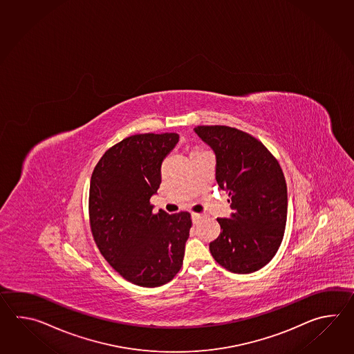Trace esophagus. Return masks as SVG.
Returning <instances> with one entry per match:
<instances>
[{
    "label": "esophagus",
    "mask_w": 354,
    "mask_h": 354,
    "mask_svg": "<svg viewBox=\"0 0 354 354\" xmlns=\"http://www.w3.org/2000/svg\"><path fill=\"white\" fill-rule=\"evenodd\" d=\"M203 218V215L201 214H197V212H192V221H194V224H197V223H200V220Z\"/></svg>",
    "instance_id": "34e87169"
}]
</instances>
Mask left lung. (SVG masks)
Here are the masks:
<instances>
[{
	"mask_svg": "<svg viewBox=\"0 0 354 354\" xmlns=\"http://www.w3.org/2000/svg\"><path fill=\"white\" fill-rule=\"evenodd\" d=\"M195 133L215 151L216 182L234 210L232 218H218L221 233L210 243L211 254L227 271H258L276 256L285 234L287 186L279 160L239 129L201 125Z\"/></svg>",
	"mask_w": 354,
	"mask_h": 354,
	"instance_id": "obj_1",
	"label": "left lung"
}]
</instances>
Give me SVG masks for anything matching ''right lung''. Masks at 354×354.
I'll list each match as a JSON object with an SVG mask.
<instances>
[{"instance_id":"right-lung-1","label":"right lung","mask_w":354,"mask_h":354,"mask_svg":"<svg viewBox=\"0 0 354 354\" xmlns=\"http://www.w3.org/2000/svg\"><path fill=\"white\" fill-rule=\"evenodd\" d=\"M178 134H136L115 144L91 176L88 218L93 241L121 277L142 287L174 279L183 263L191 214H153L160 167Z\"/></svg>"}]
</instances>
